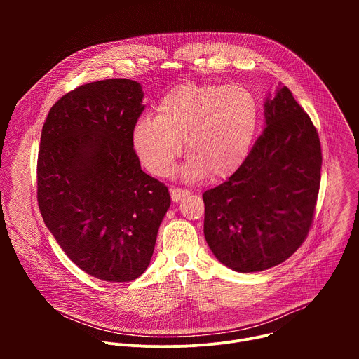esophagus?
<instances>
[{"mask_svg":"<svg viewBox=\"0 0 359 359\" xmlns=\"http://www.w3.org/2000/svg\"><path fill=\"white\" fill-rule=\"evenodd\" d=\"M189 194V191L187 190H184V189H179V187H175V189H172L170 190V196H172V200L173 201H180L182 198H184L186 196Z\"/></svg>","mask_w":359,"mask_h":359,"instance_id":"obj_1","label":"esophagus"}]
</instances>
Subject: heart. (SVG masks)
Instances as JSON below:
<instances>
[{
  "mask_svg": "<svg viewBox=\"0 0 359 359\" xmlns=\"http://www.w3.org/2000/svg\"><path fill=\"white\" fill-rule=\"evenodd\" d=\"M260 122L255 96L240 85L187 82L170 89L155 118H142L132 142L142 165L166 176L182 153L190 158L182 176L200 180L231 176L245 161Z\"/></svg>",
  "mask_w": 359,
  "mask_h": 359,
  "instance_id": "b5f03b06",
  "label": "heart"
}]
</instances>
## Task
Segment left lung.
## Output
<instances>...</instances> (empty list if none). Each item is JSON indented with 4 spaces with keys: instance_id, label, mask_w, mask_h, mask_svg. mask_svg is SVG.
Listing matches in <instances>:
<instances>
[{
    "instance_id": "left-lung-1",
    "label": "left lung",
    "mask_w": 359,
    "mask_h": 359,
    "mask_svg": "<svg viewBox=\"0 0 359 359\" xmlns=\"http://www.w3.org/2000/svg\"><path fill=\"white\" fill-rule=\"evenodd\" d=\"M266 128L243 165L203 193L204 237L216 259L238 273L285 262L314 220L321 182L316 126L287 86L264 102Z\"/></svg>"
}]
</instances>
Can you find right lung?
<instances>
[{
    "instance_id": "right-lung-1",
    "label": "right lung",
    "mask_w": 359,
    "mask_h": 359,
    "mask_svg": "<svg viewBox=\"0 0 359 359\" xmlns=\"http://www.w3.org/2000/svg\"><path fill=\"white\" fill-rule=\"evenodd\" d=\"M142 99L132 79L85 83L50 108L41 133L43 223L71 262L109 283L143 274L170 208L168 187L142 170L133 149Z\"/></svg>"
}]
</instances>
